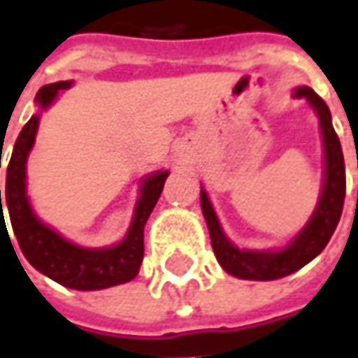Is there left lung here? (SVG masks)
<instances>
[{
	"label": "left lung",
	"mask_w": 358,
	"mask_h": 358,
	"mask_svg": "<svg viewBox=\"0 0 358 358\" xmlns=\"http://www.w3.org/2000/svg\"><path fill=\"white\" fill-rule=\"evenodd\" d=\"M295 99H305L319 117L321 136H323V156H325V176L323 188L315 208L313 216L303 226V229L293 240L281 250H240L226 238L224 229L220 226L214 206L208 198V192H200L203 217L210 229V240L216 253L220 265L229 275L240 279H253V281H271L295 273L315 259L325 250L333 231L337 228L345 202V158L341 150V142L331 122V113L325 101L309 87H297L293 91Z\"/></svg>",
	"instance_id": "left-lung-1"
}]
</instances>
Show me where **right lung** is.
Returning a JSON list of instances; mask_svg holds the SVG:
<instances>
[{"instance_id": "right-lung-1", "label": "right lung", "mask_w": 358, "mask_h": 358, "mask_svg": "<svg viewBox=\"0 0 358 358\" xmlns=\"http://www.w3.org/2000/svg\"><path fill=\"white\" fill-rule=\"evenodd\" d=\"M71 87V80L45 85L35 96L41 110L55 103L61 91ZM41 115H33L19 132L13 152L7 164L6 206L0 190V228H6L3 208L9 212V222L19 241L25 259L43 275L65 285L69 289L96 291L127 283L138 275L144 257V226L162 194L168 170H158L142 178L141 196L134 208L130 228L122 240L108 248H80L65 240L59 231L43 224L33 212L27 196V156L35 144ZM1 168V164H0ZM9 236V231H7Z\"/></svg>"}]
</instances>
